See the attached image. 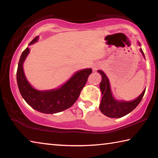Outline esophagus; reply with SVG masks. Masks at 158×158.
I'll list each match as a JSON object with an SVG mask.
<instances>
[{"label":"esophagus","instance_id":"1","mask_svg":"<svg viewBox=\"0 0 158 158\" xmlns=\"http://www.w3.org/2000/svg\"><path fill=\"white\" fill-rule=\"evenodd\" d=\"M101 67H102V65H100V64H96V65H95L94 66H93V71H96V70H97V69H100Z\"/></svg>","mask_w":158,"mask_h":158}]
</instances>
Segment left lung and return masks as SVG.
<instances>
[{
	"label": "left lung",
	"mask_w": 158,
	"mask_h": 158,
	"mask_svg": "<svg viewBox=\"0 0 158 158\" xmlns=\"http://www.w3.org/2000/svg\"><path fill=\"white\" fill-rule=\"evenodd\" d=\"M139 44L140 43L139 42ZM140 51L144 57V53L141 49ZM102 79L100 84V88L102 91V100L100 105V109L102 113L105 116L110 118H121L133 111L142 100L146 89L143 90L142 93L133 101H118L115 100L112 95L109 84V79L106 74L102 71L98 70Z\"/></svg>",
	"instance_id": "8db88e82"
}]
</instances>
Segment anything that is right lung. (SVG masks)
<instances>
[{
  "mask_svg": "<svg viewBox=\"0 0 158 158\" xmlns=\"http://www.w3.org/2000/svg\"><path fill=\"white\" fill-rule=\"evenodd\" d=\"M37 36L29 45L37 41ZM30 52L27 47L21 53L17 72V84L20 93L32 108L44 114H55L65 110L74 105L81 90L87 82L92 69H84L77 72L65 84L57 89L40 91L35 89L26 79L23 69V63Z\"/></svg>",
  "mask_w": 158,
  "mask_h": 158,
  "instance_id": "right-lung-1",
  "label": "right lung"
}]
</instances>
